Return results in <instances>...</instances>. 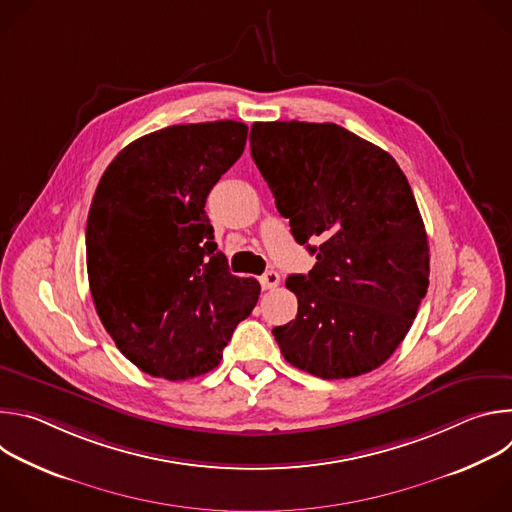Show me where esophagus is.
I'll return each mask as SVG.
<instances>
[{"label": "esophagus", "mask_w": 512, "mask_h": 512, "mask_svg": "<svg viewBox=\"0 0 512 512\" xmlns=\"http://www.w3.org/2000/svg\"><path fill=\"white\" fill-rule=\"evenodd\" d=\"M259 281H261L263 289H273V287L279 285V273L277 271H267V273L261 275Z\"/></svg>", "instance_id": "1"}]
</instances>
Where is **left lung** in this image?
I'll list each match as a JSON object with an SVG mask.
<instances>
[{
	"mask_svg": "<svg viewBox=\"0 0 512 512\" xmlns=\"http://www.w3.org/2000/svg\"><path fill=\"white\" fill-rule=\"evenodd\" d=\"M249 141L291 235L316 255L308 275L285 279L298 316L273 328L283 358L330 381L381 367L429 285L427 235L405 174L336 123H253ZM316 236L323 243L310 248Z\"/></svg>",
	"mask_w": 512,
	"mask_h": 512,
	"instance_id": "8db88e82",
	"label": "left lung"
}]
</instances>
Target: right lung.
I'll use <instances>...</instances> for the list:
<instances>
[{
  "label": "right lung",
  "mask_w": 512,
  "mask_h": 512,
  "mask_svg": "<svg viewBox=\"0 0 512 512\" xmlns=\"http://www.w3.org/2000/svg\"><path fill=\"white\" fill-rule=\"evenodd\" d=\"M247 125L210 121L143 135L107 166L87 218L97 314L137 369L168 381L212 371L259 300L216 251L206 196L241 158Z\"/></svg>",
  "instance_id": "1"
}]
</instances>
